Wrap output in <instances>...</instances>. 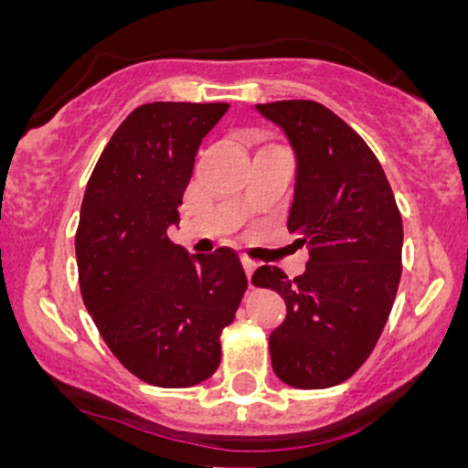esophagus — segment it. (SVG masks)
<instances>
[{
	"label": "esophagus",
	"mask_w": 468,
	"mask_h": 468,
	"mask_svg": "<svg viewBox=\"0 0 468 468\" xmlns=\"http://www.w3.org/2000/svg\"><path fill=\"white\" fill-rule=\"evenodd\" d=\"M241 266H244V271H246V277H249V282H250L252 272L257 271V261L249 260V257H241Z\"/></svg>",
	"instance_id": "obj_1"
}]
</instances>
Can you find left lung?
I'll return each mask as SVG.
<instances>
[{
  "label": "left lung",
  "instance_id": "1",
  "mask_svg": "<svg viewBox=\"0 0 468 468\" xmlns=\"http://www.w3.org/2000/svg\"><path fill=\"white\" fill-rule=\"evenodd\" d=\"M297 154L288 230L308 246L303 275L261 266L252 286L277 290L286 321L271 335L272 369L297 389L343 383L367 361L402 272V218L367 143L316 101L257 105Z\"/></svg>",
  "mask_w": 468,
  "mask_h": 468
}]
</instances>
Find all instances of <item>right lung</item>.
Instances as JSON below:
<instances>
[{"mask_svg": "<svg viewBox=\"0 0 468 468\" xmlns=\"http://www.w3.org/2000/svg\"><path fill=\"white\" fill-rule=\"evenodd\" d=\"M229 103L136 107L96 163L74 249L85 308L125 369L155 388H193L218 369L219 335L249 288L238 252L189 257L166 235L202 138Z\"/></svg>", "mask_w": 468, "mask_h": 468, "instance_id": "add662e5", "label": "right lung"}]
</instances>
